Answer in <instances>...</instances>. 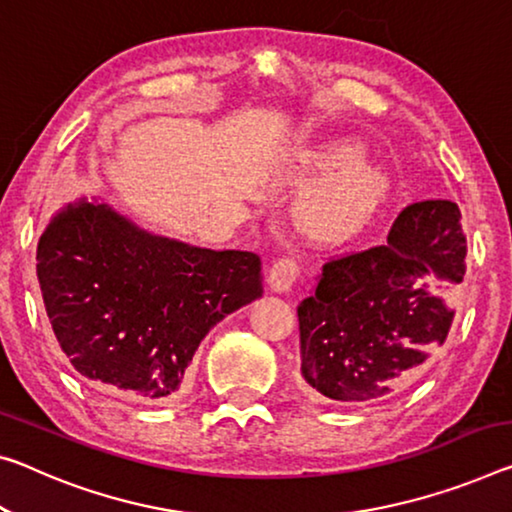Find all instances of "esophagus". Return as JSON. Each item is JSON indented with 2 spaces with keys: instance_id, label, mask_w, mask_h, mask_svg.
I'll return each instance as SVG.
<instances>
[{
  "instance_id": "34e87169",
  "label": "esophagus",
  "mask_w": 512,
  "mask_h": 512,
  "mask_svg": "<svg viewBox=\"0 0 512 512\" xmlns=\"http://www.w3.org/2000/svg\"><path fill=\"white\" fill-rule=\"evenodd\" d=\"M298 275H300V266L296 259L291 257L278 259L269 271V289L273 294H287V291L294 287Z\"/></svg>"
}]
</instances>
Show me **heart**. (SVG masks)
<instances>
[{
  "instance_id": "heart-1",
  "label": "heart",
  "mask_w": 512,
  "mask_h": 512,
  "mask_svg": "<svg viewBox=\"0 0 512 512\" xmlns=\"http://www.w3.org/2000/svg\"><path fill=\"white\" fill-rule=\"evenodd\" d=\"M296 177L321 184L307 196L303 218L321 237H351L378 212L389 193V177L364 161L360 145L335 141L298 154Z\"/></svg>"
}]
</instances>
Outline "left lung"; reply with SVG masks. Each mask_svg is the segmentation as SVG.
Returning a JSON list of instances; mask_svg holds the SVG:
<instances>
[{
  "mask_svg": "<svg viewBox=\"0 0 512 512\" xmlns=\"http://www.w3.org/2000/svg\"><path fill=\"white\" fill-rule=\"evenodd\" d=\"M467 241L451 200L405 207L385 246L332 259L298 305L300 387L367 405L403 392L449 335Z\"/></svg>",
  "mask_w": 512,
  "mask_h": 512,
  "instance_id": "8db88e82",
  "label": "left lung"
}]
</instances>
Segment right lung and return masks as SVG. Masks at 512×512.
<instances>
[{"label": "right lung", "mask_w": 512, "mask_h": 512, "mask_svg": "<svg viewBox=\"0 0 512 512\" xmlns=\"http://www.w3.org/2000/svg\"><path fill=\"white\" fill-rule=\"evenodd\" d=\"M36 262L72 367L141 401L170 399L207 332L264 294L255 253L161 237L100 198L63 205L38 241Z\"/></svg>", "instance_id": "right-lung-1"}]
</instances>
